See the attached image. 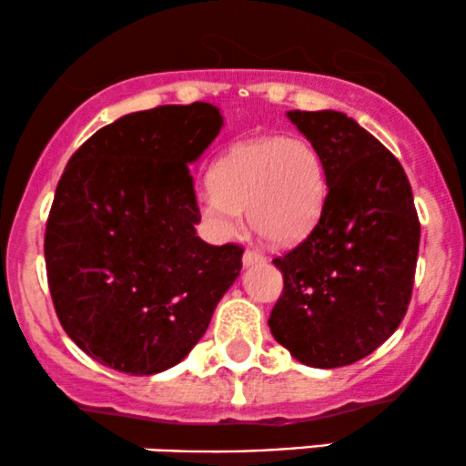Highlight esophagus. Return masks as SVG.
Here are the masks:
<instances>
[{"mask_svg": "<svg viewBox=\"0 0 466 466\" xmlns=\"http://www.w3.org/2000/svg\"><path fill=\"white\" fill-rule=\"evenodd\" d=\"M265 263V256L260 254V251H254V249H248L243 254V265L245 267H254V265H263Z\"/></svg>", "mask_w": 466, "mask_h": 466, "instance_id": "obj_1", "label": "esophagus"}]
</instances>
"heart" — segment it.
<instances>
[{"mask_svg":"<svg viewBox=\"0 0 466 466\" xmlns=\"http://www.w3.org/2000/svg\"><path fill=\"white\" fill-rule=\"evenodd\" d=\"M329 195L326 164L304 137H254L237 142L215 164L197 208L218 238L237 232L243 208L256 232L276 245H296L318 223Z\"/></svg>","mask_w":466,"mask_h":466,"instance_id":"b5f03b06","label":"heart"}]
</instances>
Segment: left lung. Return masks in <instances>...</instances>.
I'll return each mask as SVG.
<instances>
[{"label":"left lung","instance_id":"obj_1","mask_svg":"<svg viewBox=\"0 0 466 466\" xmlns=\"http://www.w3.org/2000/svg\"><path fill=\"white\" fill-rule=\"evenodd\" d=\"M326 164L329 195L313 232L274 260L285 289L269 329L304 366L363 360L399 329L411 298L420 226L408 175L341 111H287Z\"/></svg>","mask_w":466,"mask_h":466}]
</instances>
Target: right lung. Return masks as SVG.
<instances>
[{"mask_svg": "<svg viewBox=\"0 0 466 466\" xmlns=\"http://www.w3.org/2000/svg\"><path fill=\"white\" fill-rule=\"evenodd\" d=\"M223 129L210 103L164 105L96 131L63 170L46 226L52 302L80 350L117 372L177 366L240 274L208 245L190 166Z\"/></svg>", "mask_w": 466, "mask_h": 466, "instance_id": "right-lung-1", "label": "right lung"}]
</instances>
